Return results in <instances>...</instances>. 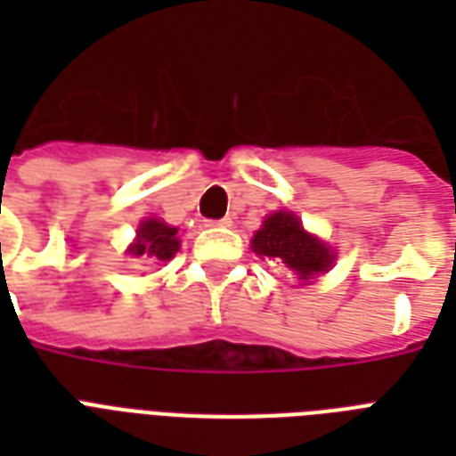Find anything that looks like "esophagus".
<instances>
[{"label": "esophagus", "mask_w": 456, "mask_h": 456, "mask_svg": "<svg viewBox=\"0 0 456 456\" xmlns=\"http://www.w3.org/2000/svg\"><path fill=\"white\" fill-rule=\"evenodd\" d=\"M206 227H232V217H222V220H208Z\"/></svg>", "instance_id": "obj_1"}]
</instances>
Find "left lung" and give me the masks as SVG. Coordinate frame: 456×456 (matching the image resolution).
I'll list each match as a JSON object with an SVG mask.
<instances>
[{
    "label": "left lung",
    "mask_w": 456,
    "mask_h": 456,
    "mask_svg": "<svg viewBox=\"0 0 456 456\" xmlns=\"http://www.w3.org/2000/svg\"><path fill=\"white\" fill-rule=\"evenodd\" d=\"M253 250L270 260H281L303 281L326 272L333 263L331 250L307 234L293 213L270 215L263 229L253 236Z\"/></svg>",
    "instance_id": "8db88e82"
}]
</instances>
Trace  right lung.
Masks as SVG:
<instances>
[{
	"label": "right lung",
	"instance_id": "add662e5",
	"mask_svg": "<svg viewBox=\"0 0 456 456\" xmlns=\"http://www.w3.org/2000/svg\"><path fill=\"white\" fill-rule=\"evenodd\" d=\"M179 248L177 241V229L167 227L165 222L158 220H146L142 222V227L137 232V243L132 246V256H144L149 260H158L165 263L170 260Z\"/></svg>",
	"mask_w": 456,
	"mask_h": 456
}]
</instances>
